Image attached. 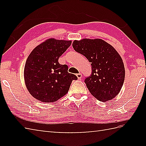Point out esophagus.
Segmentation results:
<instances>
[{
	"instance_id": "obj_1",
	"label": "esophagus",
	"mask_w": 146,
	"mask_h": 146,
	"mask_svg": "<svg viewBox=\"0 0 146 146\" xmlns=\"http://www.w3.org/2000/svg\"><path fill=\"white\" fill-rule=\"evenodd\" d=\"M76 75V76H77V78H78V79H79V80L82 78V74L81 73H77Z\"/></svg>"
}]
</instances>
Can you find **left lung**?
Wrapping results in <instances>:
<instances>
[{"label": "left lung", "mask_w": 146, "mask_h": 146, "mask_svg": "<svg viewBox=\"0 0 146 146\" xmlns=\"http://www.w3.org/2000/svg\"><path fill=\"white\" fill-rule=\"evenodd\" d=\"M73 48L91 62V75L84 82L91 95L102 102L115 98L125 78L124 65L116 49L100 38L74 40Z\"/></svg>", "instance_id": "left-lung-1"}]
</instances>
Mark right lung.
I'll list each match as a JSON object with an SVG mask.
<instances>
[{
	"label": "right lung",
	"mask_w": 146,
	"mask_h": 146,
	"mask_svg": "<svg viewBox=\"0 0 146 146\" xmlns=\"http://www.w3.org/2000/svg\"><path fill=\"white\" fill-rule=\"evenodd\" d=\"M71 40L49 38L33 49L27 58L24 76L31 96L42 102H53L68 93L77 76L68 72V66L58 58L71 46Z\"/></svg>",
	"instance_id": "right-lung-1"
}]
</instances>
